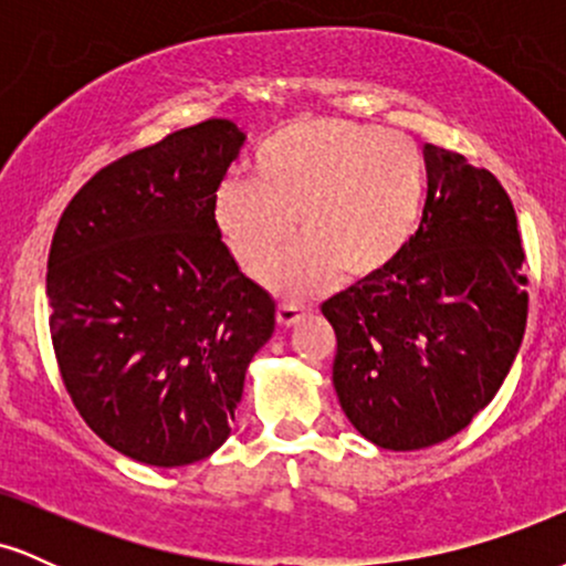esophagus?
<instances>
[{"label": "esophagus", "mask_w": 566, "mask_h": 566, "mask_svg": "<svg viewBox=\"0 0 566 566\" xmlns=\"http://www.w3.org/2000/svg\"><path fill=\"white\" fill-rule=\"evenodd\" d=\"M305 314H308V308H305L303 303L284 301V303H279V308H276V322L282 324V327H292V324L301 322Z\"/></svg>", "instance_id": "esophagus-1"}]
</instances>
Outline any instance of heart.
<instances>
[{"instance_id":"1","label":"heart","mask_w":566,"mask_h":566,"mask_svg":"<svg viewBox=\"0 0 566 566\" xmlns=\"http://www.w3.org/2000/svg\"><path fill=\"white\" fill-rule=\"evenodd\" d=\"M428 197L426 159L401 133L346 119H297L263 140L252 180H226L212 220L247 274H263L294 232L302 244L265 274L290 297L380 276L405 255Z\"/></svg>"}]
</instances>
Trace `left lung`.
Returning <instances> with one entry per match:
<instances>
[{
	"mask_svg": "<svg viewBox=\"0 0 566 566\" xmlns=\"http://www.w3.org/2000/svg\"><path fill=\"white\" fill-rule=\"evenodd\" d=\"M428 197L405 255L322 303L350 426L382 450L454 437L495 399L527 327L516 212L484 167L423 148Z\"/></svg>",
	"mask_w": 566,
	"mask_h": 566,
	"instance_id": "8db88e82",
	"label": "left lung"
}]
</instances>
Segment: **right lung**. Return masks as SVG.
I'll list each match as a JSON object with an SVG mask.
<instances>
[{"label": "right lung", "instance_id": "right-lung-1", "mask_svg": "<svg viewBox=\"0 0 566 566\" xmlns=\"http://www.w3.org/2000/svg\"><path fill=\"white\" fill-rule=\"evenodd\" d=\"M244 133L207 119L112 161L50 247V335L63 386L116 452L159 469L229 439L276 303L239 271L212 201Z\"/></svg>", "mask_w": 566, "mask_h": 566}]
</instances>
